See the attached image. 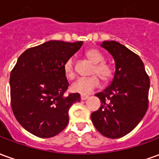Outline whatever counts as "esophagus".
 <instances>
[{"instance_id":"1","label":"esophagus","mask_w":159,"mask_h":159,"mask_svg":"<svg viewBox=\"0 0 159 159\" xmlns=\"http://www.w3.org/2000/svg\"><path fill=\"white\" fill-rule=\"evenodd\" d=\"M88 98H89V96H87V95H82V96H81V100H86Z\"/></svg>"}]
</instances>
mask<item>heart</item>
<instances>
[{
	"label": "heart",
	"instance_id": "obj_1",
	"mask_svg": "<svg viewBox=\"0 0 159 159\" xmlns=\"http://www.w3.org/2000/svg\"><path fill=\"white\" fill-rule=\"evenodd\" d=\"M86 57L90 62L93 64L91 75H96L104 83L110 81L112 76L113 70L109 64L104 62L105 57L103 54L97 49H89L86 52ZM63 69L68 79H73L75 77L76 73L72 58H69L64 63ZM97 77L92 76L86 78H79L70 85V89L74 93H78L83 95L89 94L100 85V81Z\"/></svg>",
	"mask_w": 159,
	"mask_h": 159
}]
</instances>
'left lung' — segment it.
<instances>
[{
	"mask_svg": "<svg viewBox=\"0 0 159 159\" xmlns=\"http://www.w3.org/2000/svg\"><path fill=\"white\" fill-rule=\"evenodd\" d=\"M101 47L112 55L116 70L110 85L95 93L101 106L91 120L102 135L117 139L131 132L145 116L150 79L140 57L125 46L109 41Z\"/></svg>",
	"mask_w": 159,
	"mask_h": 159,
	"instance_id": "obj_1",
	"label": "left lung"
}]
</instances>
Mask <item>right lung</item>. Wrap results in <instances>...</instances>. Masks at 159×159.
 Segmentation results:
<instances>
[{
    "instance_id": "right-lung-1",
    "label": "right lung",
    "mask_w": 159,
    "mask_h": 159,
    "mask_svg": "<svg viewBox=\"0 0 159 159\" xmlns=\"http://www.w3.org/2000/svg\"><path fill=\"white\" fill-rule=\"evenodd\" d=\"M83 42L49 41L19 56L10 75L12 112L20 125L40 138L57 135L68 124L70 107L78 93H64L69 87L63 66Z\"/></svg>"
}]
</instances>
